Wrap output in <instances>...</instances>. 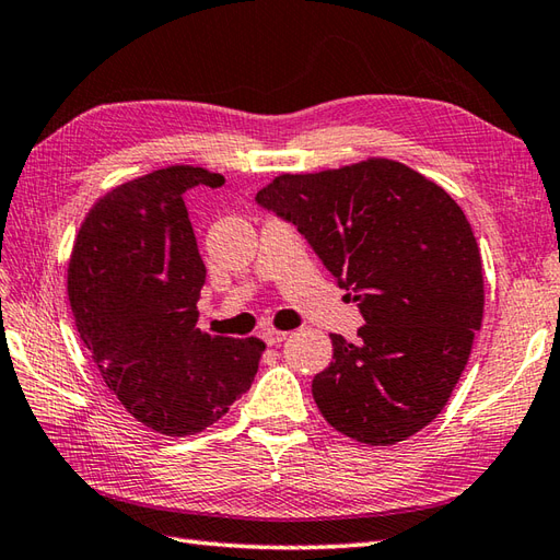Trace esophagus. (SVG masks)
<instances>
[{
  "label": "esophagus",
  "mask_w": 560,
  "mask_h": 560,
  "mask_svg": "<svg viewBox=\"0 0 560 560\" xmlns=\"http://www.w3.org/2000/svg\"><path fill=\"white\" fill-rule=\"evenodd\" d=\"M284 338H288V332H284V330H276V328H266L264 330L266 345H280Z\"/></svg>",
  "instance_id": "obj_1"
}]
</instances>
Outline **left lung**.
<instances>
[{
  "label": "left lung",
  "mask_w": 560,
  "mask_h": 560,
  "mask_svg": "<svg viewBox=\"0 0 560 560\" xmlns=\"http://www.w3.org/2000/svg\"><path fill=\"white\" fill-rule=\"evenodd\" d=\"M256 203L292 222L366 323L357 342L330 335L332 362L314 376L328 424L369 445H393L431 424L483 316L481 256L463 208L385 158L280 175Z\"/></svg>",
  "instance_id": "1"
}]
</instances>
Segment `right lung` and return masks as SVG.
Returning <instances> with one entry per match:
<instances>
[{"label":"right lung","mask_w":560,"mask_h":560,"mask_svg":"<svg viewBox=\"0 0 560 560\" xmlns=\"http://www.w3.org/2000/svg\"><path fill=\"white\" fill-rule=\"evenodd\" d=\"M215 172L155 170L105 194L85 215L69 260V304L85 350L127 412L165 436H189L228 415L266 345L196 326L206 266L184 206Z\"/></svg>","instance_id":"add662e5"}]
</instances>
